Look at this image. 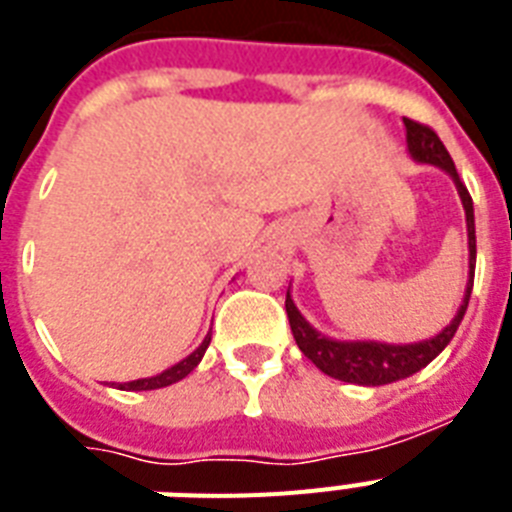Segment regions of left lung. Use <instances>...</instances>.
Masks as SVG:
<instances>
[{
	"label": "left lung",
	"mask_w": 512,
	"mask_h": 512,
	"mask_svg": "<svg viewBox=\"0 0 512 512\" xmlns=\"http://www.w3.org/2000/svg\"><path fill=\"white\" fill-rule=\"evenodd\" d=\"M404 127L406 151H409L414 162L433 164L438 170H444L446 175L452 177L454 185H457L462 209H465V225H468V287H465V297H462L454 319L436 337L420 342H404V345L377 340H335V337L321 335L319 329L311 327V321L297 311L295 300L287 292V316L297 348L303 350L305 356L311 358L324 374L342 382H353V385H372V388L374 385H388V382L406 380L414 372H420L422 366H428L452 342L462 316L468 311L470 292H473V273H476V217H473V199H470L468 188L462 185L460 175L454 170L452 156H449V151H446L436 132L425 127V124L412 122V119H404Z\"/></svg>",
	"instance_id": "left-lung-1"
}]
</instances>
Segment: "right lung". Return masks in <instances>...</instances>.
Listing matches in <instances>:
<instances>
[{
	"instance_id": "1",
	"label": "right lung",
	"mask_w": 512,
	"mask_h": 512,
	"mask_svg": "<svg viewBox=\"0 0 512 512\" xmlns=\"http://www.w3.org/2000/svg\"><path fill=\"white\" fill-rule=\"evenodd\" d=\"M209 340H212V332H209L204 340H201V345L193 353H188V356L183 358V361H177V364H172L170 369H164V372L154 374V377H143V380H132V382H122L119 385V390H156V388H167V385H172V382L183 380V377H188V374L199 366V361L204 358V353H207L209 348Z\"/></svg>"
}]
</instances>
